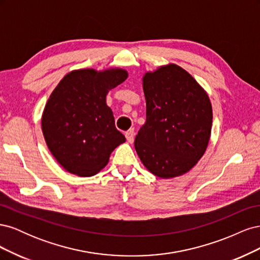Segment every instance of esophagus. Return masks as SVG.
Segmentation results:
<instances>
[{
  "mask_svg": "<svg viewBox=\"0 0 260 260\" xmlns=\"http://www.w3.org/2000/svg\"><path fill=\"white\" fill-rule=\"evenodd\" d=\"M135 135H136L135 129H130V130H128L127 132L124 133L125 139H127V141H128L129 143H133V141H135Z\"/></svg>",
  "mask_w": 260,
  "mask_h": 260,
  "instance_id": "esophagus-1",
  "label": "esophagus"
}]
</instances>
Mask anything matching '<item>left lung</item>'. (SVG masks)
I'll return each instance as SVG.
<instances>
[{"mask_svg":"<svg viewBox=\"0 0 260 260\" xmlns=\"http://www.w3.org/2000/svg\"><path fill=\"white\" fill-rule=\"evenodd\" d=\"M146 121L136 137L144 166L159 178H174L193 168L209 142V98L181 67L161 66L143 78Z\"/></svg>","mask_w":260,"mask_h":260,"instance_id":"1","label":"left lung"}]
</instances>
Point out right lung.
<instances>
[{
  "label": "right lung",
  "instance_id": "obj_1",
  "mask_svg": "<svg viewBox=\"0 0 260 260\" xmlns=\"http://www.w3.org/2000/svg\"><path fill=\"white\" fill-rule=\"evenodd\" d=\"M127 77L123 69L75 70L51 94L42 115V131L52 155L67 171L81 177L95 175L125 141L115 127L106 95Z\"/></svg>",
  "mask_w": 260,
  "mask_h": 260
}]
</instances>
